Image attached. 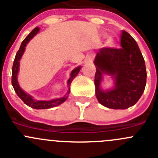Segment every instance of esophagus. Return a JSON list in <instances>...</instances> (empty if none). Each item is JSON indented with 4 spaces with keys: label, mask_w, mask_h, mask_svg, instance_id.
I'll return each instance as SVG.
<instances>
[{
    "label": "esophagus",
    "mask_w": 158,
    "mask_h": 158,
    "mask_svg": "<svg viewBox=\"0 0 158 158\" xmlns=\"http://www.w3.org/2000/svg\"><path fill=\"white\" fill-rule=\"evenodd\" d=\"M94 58V56L93 53H89L88 56H87L86 60H85V62L86 63H91L93 61Z\"/></svg>",
    "instance_id": "34e87169"
}]
</instances>
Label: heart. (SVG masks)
<instances>
[{"mask_svg": "<svg viewBox=\"0 0 158 158\" xmlns=\"http://www.w3.org/2000/svg\"><path fill=\"white\" fill-rule=\"evenodd\" d=\"M108 44H109V46H112V45H113V40H112V38H110L108 40Z\"/></svg>", "mask_w": 158, "mask_h": 158, "instance_id": "b5f03b06", "label": "heart"}]
</instances>
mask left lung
Here are the masks:
<instances>
[{
    "instance_id": "8db88e82",
    "label": "left lung",
    "mask_w": 158,
    "mask_h": 158,
    "mask_svg": "<svg viewBox=\"0 0 158 158\" xmlns=\"http://www.w3.org/2000/svg\"><path fill=\"white\" fill-rule=\"evenodd\" d=\"M120 45L119 49L102 48L94 60L96 97L102 106L114 109H125L134 106L143 93L147 82L145 61L136 40L123 30ZM103 73L115 78L114 89L103 92L100 89Z\"/></svg>"
}]
</instances>
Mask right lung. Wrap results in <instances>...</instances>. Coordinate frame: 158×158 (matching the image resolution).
Here are the masks:
<instances>
[{
    "label": "right lung",
    "mask_w": 158,
    "mask_h": 158,
    "mask_svg": "<svg viewBox=\"0 0 158 158\" xmlns=\"http://www.w3.org/2000/svg\"><path fill=\"white\" fill-rule=\"evenodd\" d=\"M40 31V28L38 27L35 28L31 32L28 34V36L25 39V40L22 41V44H21L20 48H19V51L17 52L15 55V58L14 63H13V67H12V76H11V85H12L13 88H14L15 91L16 92V94H18L19 98L23 101V102L25 105H27L29 107L32 108V109H50V108L55 107L56 106H59V105L62 104L64 102H65L66 99L67 98V96H64V98H60L54 99L52 101H35L32 98L30 95L27 94L25 91H22L21 89V88L19 87V82L17 81V74L18 72H19V61H20L21 57H22V54H23L24 51H25V46H26L27 43L29 42V40L31 39H32V37L35 35H36L37 33ZM81 67H78L77 68H75L73 71L71 72V74H70V77L68 80L67 82V85H70V83L72 82L73 78L77 75V73L80 71ZM70 93V89L67 91V94H69Z\"/></svg>",
    "instance_id": "right-lung-1"
}]
</instances>
